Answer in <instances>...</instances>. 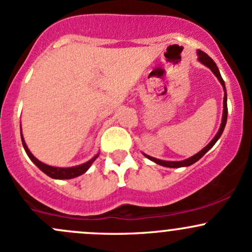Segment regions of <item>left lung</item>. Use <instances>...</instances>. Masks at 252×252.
Wrapping results in <instances>:
<instances>
[{"instance_id":"8db88e82","label":"left lung","mask_w":252,"mask_h":252,"mask_svg":"<svg viewBox=\"0 0 252 252\" xmlns=\"http://www.w3.org/2000/svg\"><path fill=\"white\" fill-rule=\"evenodd\" d=\"M198 54V60H199L200 63H204L205 66H208L209 68H210L211 71L214 72V75L216 76L217 79L220 81V83L222 84V87H223L224 89V96H223V115H222V123H221V126H220L219 131H217V134L215 135V137H214L213 140H211L210 142H209V145H206L205 147L203 148L202 151H199V152L197 153V155L192 156V157L189 158V159H185V160H181V161H168V160H160V159H157V158H153V157H150V156L145 155L148 159L153 160L155 163L159 164V165H163V166H168V168H181V166H189V165H192L193 163H195L197 160H199L200 158L203 157L204 155H205L206 152H208L209 150H210L211 147L214 146V145L216 144L217 140L220 139V136H221L222 133H223V129H224V126H226V122H227V113H228V110H227V93H226V87H224V82L223 79L221 77V73H220L219 68H217L216 63H214V60L211 59L210 57H209L206 53L202 52V50H198L197 52Z\"/></svg>"}]
</instances>
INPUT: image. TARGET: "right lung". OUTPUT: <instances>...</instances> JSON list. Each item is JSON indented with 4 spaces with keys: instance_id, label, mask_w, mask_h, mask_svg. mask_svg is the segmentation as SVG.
<instances>
[{
    "instance_id": "right-lung-1",
    "label": "right lung",
    "mask_w": 252,
    "mask_h": 252,
    "mask_svg": "<svg viewBox=\"0 0 252 252\" xmlns=\"http://www.w3.org/2000/svg\"><path fill=\"white\" fill-rule=\"evenodd\" d=\"M21 141H23V146H24V148H25V152L28 153L29 158H30V159L32 160L33 163H35L36 165L38 166V168L41 169L44 174L48 175V176L52 177V179L63 180V179H73V177H77V176H79V175L86 173V171L91 168L93 161L96 159L97 156H99V155H96L94 158H92L91 160H88L87 163L82 164V165H78V166H72V168H55V166L47 165V164L42 163V161H39L37 158L33 157L32 153L29 151L25 141H24L23 134H21Z\"/></svg>"
}]
</instances>
